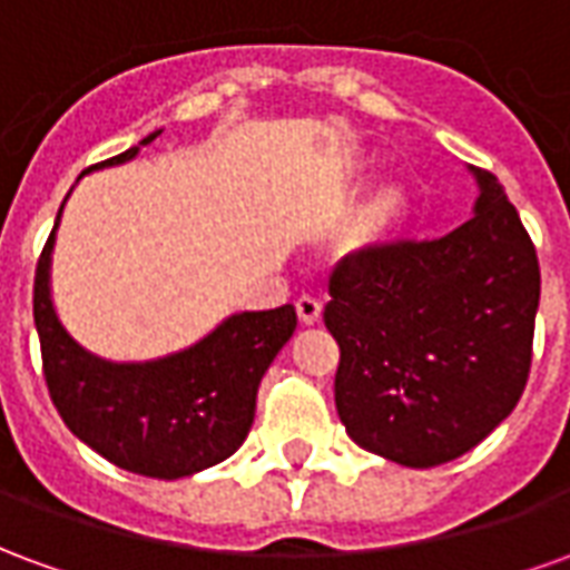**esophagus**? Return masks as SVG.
<instances>
[{
    "label": "esophagus",
    "mask_w": 570,
    "mask_h": 570,
    "mask_svg": "<svg viewBox=\"0 0 570 570\" xmlns=\"http://www.w3.org/2000/svg\"><path fill=\"white\" fill-rule=\"evenodd\" d=\"M321 311L323 305L317 302V298H311V296H302L296 302V314H298V321L305 323V326H314V323L321 321Z\"/></svg>",
    "instance_id": "34e87169"
}]
</instances>
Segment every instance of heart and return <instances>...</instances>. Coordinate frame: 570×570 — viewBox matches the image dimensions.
<instances>
[{
	"instance_id": "b5f03b06",
	"label": "heart",
	"mask_w": 570,
	"mask_h": 570,
	"mask_svg": "<svg viewBox=\"0 0 570 570\" xmlns=\"http://www.w3.org/2000/svg\"><path fill=\"white\" fill-rule=\"evenodd\" d=\"M412 210H415V195L406 183L391 179L372 188L333 232L330 240L333 256L338 262H370L372 256H379L400 240L412 219Z\"/></svg>"
}]
</instances>
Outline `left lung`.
<instances>
[{
    "label": "left lung",
    "instance_id": "1",
    "mask_svg": "<svg viewBox=\"0 0 570 570\" xmlns=\"http://www.w3.org/2000/svg\"><path fill=\"white\" fill-rule=\"evenodd\" d=\"M470 174L479 195L464 225L345 262L323 311L342 351L335 409L347 436L415 470L485 440L531 370L538 253L498 176Z\"/></svg>",
    "mask_w": 570,
    "mask_h": 570
}]
</instances>
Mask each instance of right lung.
<instances>
[{"mask_svg":"<svg viewBox=\"0 0 570 570\" xmlns=\"http://www.w3.org/2000/svg\"><path fill=\"white\" fill-rule=\"evenodd\" d=\"M155 137L161 130L85 174L134 161ZM60 213L36 265L32 321L63 424L106 461L151 479L195 476L232 458L256 419L262 375L296 333V308L237 311L195 345L164 357H100L69 335L55 308L51 256Z\"/></svg>","mask_w":570,"mask_h":570,"instance_id":"add662e5","label":"right lung"}]
</instances>
